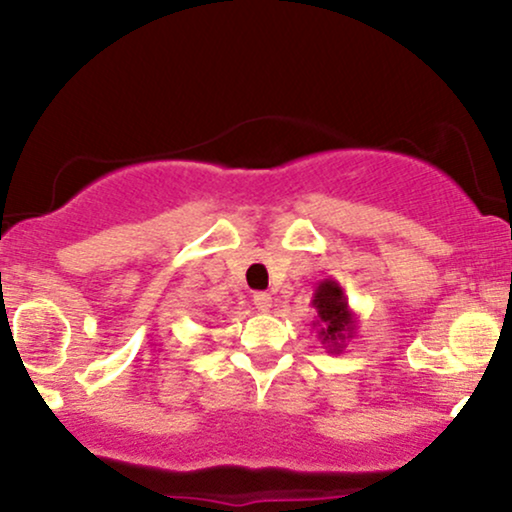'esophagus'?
Masks as SVG:
<instances>
[{"mask_svg": "<svg viewBox=\"0 0 512 512\" xmlns=\"http://www.w3.org/2000/svg\"><path fill=\"white\" fill-rule=\"evenodd\" d=\"M252 303H255V308L260 310V313H269V308H272V296H269V293H255V296H252Z\"/></svg>", "mask_w": 512, "mask_h": 512, "instance_id": "obj_1", "label": "esophagus"}]
</instances>
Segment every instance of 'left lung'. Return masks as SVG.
Here are the masks:
<instances>
[{
  "mask_svg": "<svg viewBox=\"0 0 512 512\" xmlns=\"http://www.w3.org/2000/svg\"><path fill=\"white\" fill-rule=\"evenodd\" d=\"M310 303L317 310V317L313 320L317 339L325 346L327 354H342L358 330V317L349 308L342 284L334 281L332 276L330 279H322Z\"/></svg>",
  "mask_w": 512,
  "mask_h": 512,
  "instance_id": "left-lung-1",
  "label": "left lung"
}]
</instances>
